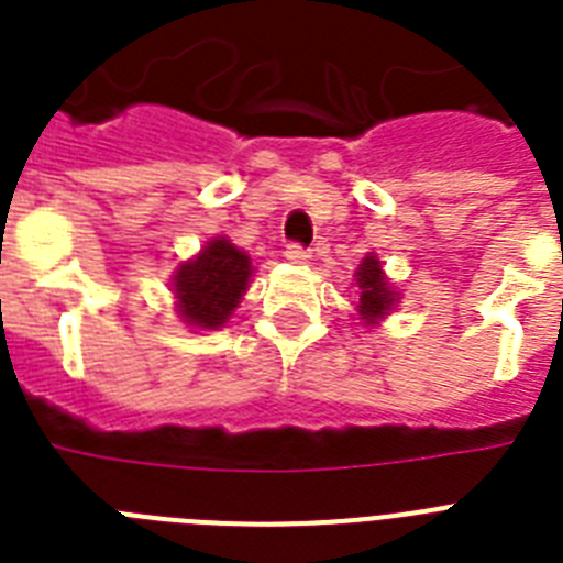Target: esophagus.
Returning <instances> with one entry per match:
<instances>
[{
	"mask_svg": "<svg viewBox=\"0 0 563 563\" xmlns=\"http://www.w3.org/2000/svg\"><path fill=\"white\" fill-rule=\"evenodd\" d=\"M283 254H286V260H289V263H309V256H312L309 254V247H303L300 242H289Z\"/></svg>",
	"mask_w": 563,
	"mask_h": 563,
	"instance_id": "34e87169",
	"label": "esophagus"
}]
</instances>
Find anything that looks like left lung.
Here are the masks:
<instances>
[{
	"instance_id": "8db88e82",
	"label": "left lung",
	"mask_w": 563,
	"mask_h": 563,
	"mask_svg": "<svg viewBox=\"0 0 563 563\" xmlns=\"http://www.w3.org/2000/svg\"><path fill=\"white\" fill-rule=\"evenodd\" d=\"M356 283H360V316L374 324L376 318H383L391 312L394 307V291L388 286L383 274V265L374 256H365L356 272Z\"/></svg>"
}]
</instances>
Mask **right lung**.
I'll return each mask as SVG.
<instances>
[{"instance_id":"right-lung-1","label":"right lung","mask_w":563,"mask_h":563,"mask_svg":"<svg viewBox=\"0 0 563 563\" xmlns=\"http://www.w3.org/2000/svg\"><path fill=\"white\" fill-rule=\"evenodd\" d=\"M251 260L228 239H212L192 263L175 274L180 316L195 327H221L247 289Z\"/></svg>"}]
</instances>
